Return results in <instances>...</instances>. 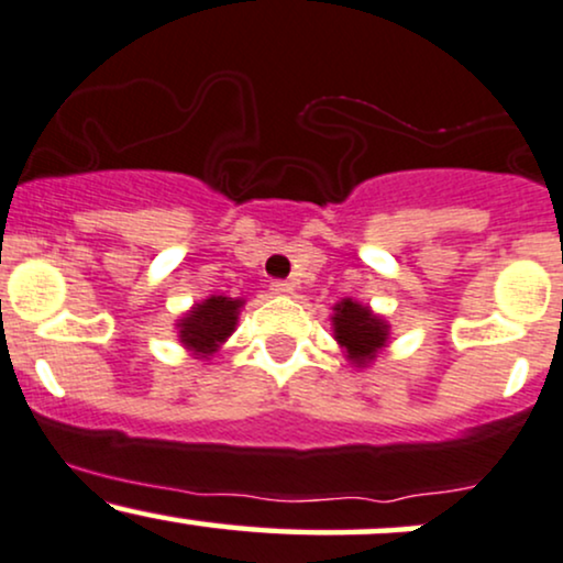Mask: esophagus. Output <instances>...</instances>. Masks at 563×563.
Returning a JSON list of instances; mask_svg holds the SVG:
<instances>
[{"instance_id":"obj_1","label":"esophagus","mask_w":563,"mask_h":563,"mask_svg":"<svg viewBox=\"0 0 563 563\" xmlns=\"http://www.w3.org/2000/svg\"><path fill=\"white\" fill-rule=\"evenodd\" d=\"M269 288H273V294H277V296H290V294H294V283H288V280H275Z\"/></svg>"}]
</instances>
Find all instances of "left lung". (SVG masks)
Here are the masks:
<instances>
[{
  "instance_id": "left-lung-1",
  "label": "left lung",
  "mask_w": 563,
  "mask_h": 563,
  "mask_svg": "<svg viewBox=\"0 0 563 563\" xmlns=\"http://www.w3.org/2000/svg\"><path fill=\"white\" fill-rule=\"evenodd\" d=\"M333 335L356 367H367L388 343V322L354 299L333 307Z\"/></svg>"
}]
</instances>
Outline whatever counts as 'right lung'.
<instances>
[{"mask_svg": "<svg viewBox=\"0 0 563 563\" xmlns=\"http://www.w3.org/2000/svg\"><path fill=\"white\" fill-rule=\"evenodd\" d=\"M241 307V299H228V296H209L201 303H194L191 311L178 322L180 343L194 356L209 358L233 335Z\"/></svg>", "mask_w": 563, "mask_h": 563, "instance_id": "1", "label": "right lung"}]
</instances>
